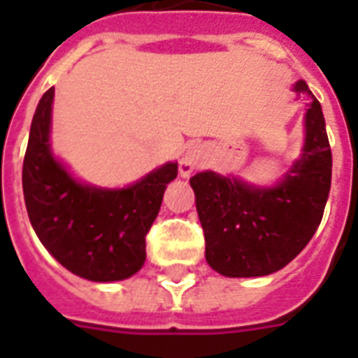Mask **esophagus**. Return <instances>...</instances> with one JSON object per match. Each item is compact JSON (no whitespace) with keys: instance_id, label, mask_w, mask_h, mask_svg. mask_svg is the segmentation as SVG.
Returning a JSON list of instances; mask_svg holds the SVG:
<instances>
[{"instance_id":"obj_1","label":"esophagus","mask_w":358,"mask_h":358,"mask_svg":"<svg viewBox=\"0 0 358 358\" xmlns=\"http://www.w3.org/2000/svg\"><path fill=\"white\" fill-rule=\"evenodd\" d=\"M201 150H199V148H191V150H187V154L182 157V162H180V174H182V176H189V174L201 165Z\"/></svg>"}]
</instances>
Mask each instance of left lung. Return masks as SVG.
<instances>
[{
    "mask_svg": "<svg viewBox=\"0 0 358 358\" xmlns=\"http://www.w3.org/2000/svg\"><path fill=\"white\" fill-rule=\"evenodd\" d=\"M295 91L308 102L303 159L282 184L256 189L236 178L199 173L189 180L206 241V260L224 277H264L282 269L322 223L333 156L322 106L305 81Z\"/></svg>",
    "mask_w": 358,
    "mask_h": 358,
    "instance_id": "8db88e82",
    "label": "left lung"
}]
</instances>
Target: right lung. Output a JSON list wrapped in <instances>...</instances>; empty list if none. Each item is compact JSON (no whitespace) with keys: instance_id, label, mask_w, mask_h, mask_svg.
<instances>
[{"instance_id":"1","label":"right lung","mask_w":358,"mask_h":358,"mask_svg":"<svg viewBox=\"0 0 358 358\" xmlns=\"http://www.w3.org/2000/svg\"><path fill=\"white\" fill-rule=\"evenodd\" d=\"M53 92L48 89L36 106L24 157L22 185L31 224L53 258L78 277L94 282L131 277L145 264V238L178 165L167 163L126 189L78 184L50 152Z\"/></svg>"}]
</instances>
